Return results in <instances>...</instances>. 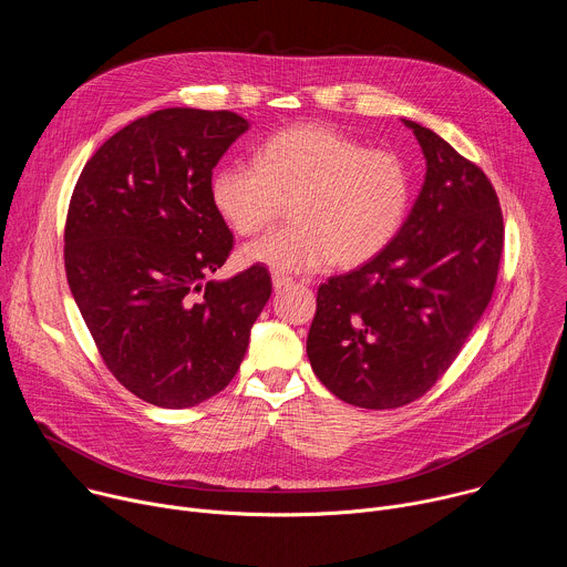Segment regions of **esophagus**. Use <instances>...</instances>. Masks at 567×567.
Listing matches in <instances>:
<instances>
[{
	"instance_id": "1",
	"label": "esophagus",
	"mask_w": 567,
	"mask_h": 567,
	"mask_svg": "<svg viewBox=\"0 0 567 567\" xmlns=\"http://www.w3.org/2000/svg\"><path fill=\"white\" fill-rule=\"evenodd\" d=\"M271 282H274V289H276V291H282V289H287V287L293 285L291 278L280 276V274H274V276H271Z\"/></svg>"
}]
</instances>
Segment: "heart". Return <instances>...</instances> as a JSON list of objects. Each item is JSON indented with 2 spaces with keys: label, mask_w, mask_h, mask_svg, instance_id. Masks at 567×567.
I'll return each mask as SVG.
<instances>
[{
  "label": "heart",
  "mask_w": 567,
  "mask_h": 567,
  "mask_svg": "<svg viewBox=\"0 0 567 567\" xmlns=\"http://www.w3.org/2000/svg\"><path fill=\"white\" fill-rule=\"evenodd\" d=\"M411 171L388 150H365L334 127L307 123L265 138L254 161H230L210 179V202L239 235L262 230L291 202L293 226L241 247L245 265L276 274L359 267L383 254L406 221Z\"/></svg>",
  "instance_id": "obj_1"
}]
</instances>
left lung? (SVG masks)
I'll return each instance as SVG.
<instances>
[{"label": "left lung", "instance_id": "left-lung-1", "mask_svg": "<svg viewBox=\"0 0 567 567\" xmlns=\"http://www.w3.org/2000/svg\"><path fill=\"white\" fill-rule=\"evenodd\" d=\"M401 121L426 158L415 206L383 254L318 287L307 334L320 383L370 411L406 406L449 370L492 300L505 237L487 175Z\"/></svg>", "mask_w": 567, "mask_h": 567}]
</instances>
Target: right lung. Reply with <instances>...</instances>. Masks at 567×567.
Returning <instances> with one entry per match:
<instances>
[{"label": "right lung", "instance_id": "1", "mask_svg": "<svg viewBox=\"0 0 567 567\" xmlns=\"http://www.w3.org/2000/svg\"><path fill=\"white\" fill-rule=\"evenodd\" d=\"M249 130L233 112L168 107L107 138L73 188L64 269L110 372L158 409L224 390L271 296L260 265L206 280L233 235L210 202L213 168Z\"/></svg>", "mask_w": 567, "mask_h": 567}]
</instances>
